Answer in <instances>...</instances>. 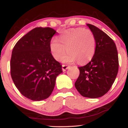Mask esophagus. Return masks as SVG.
<instances>
[{
  "label": "esophagus",
  "instance_id": "esophagus-1",
  "mask_svg": "<svg viewBox=\"0 0 128 128\" xmlns=\"http://www.w3.org/2000/svg\"><path fill=\"white\" fill-rule=\"evenodd\" d=\"M69 68V66H67V65H66V64H62V71H66V69H68Z\"/></svg>",
  "mask_w": 128,
  "mask_h": 128
}]
</instances>
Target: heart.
<instances>
[{"mask_svg":"<svg viewBox=\"0 0 128 128\" xmlns=\"http://www.w3.org/2000/svg\"><path fill=\"white\" fill-rule=\"evenodd\" d=\"M50 51L56 60L62 58L66 62H77L85 64L92 59L96 48V40L92 30L84 28H71L62 32L58 40H53L50 45Z\"/></svg>","mask_w":128,"mask_h":128,"instance_id":"heart-1","label":"heart"}]
</instances>
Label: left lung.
<instances>
[{"mask_svg":"<svg viewBox=\"0 0 128 128\" xmlns=\"http://www.w3.org/2000/svg\"><path fill=\"white\" fill-rule=\"evenodd\" d=\"M96 40L95 54L86 66L78 67L80 75L75 87L82 96L97 98L111 88L118 74V58L112 39L99 28L87 24Z\"/></svg>","mask_w":128,"mask_h":128,"instance_id":"left-lung-1","label":"left lung"}]
</instances>
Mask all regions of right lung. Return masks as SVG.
<instances>
[{
	"label": "right lung",
	"instance_id": "obj_1",
	"mask_svg": "<svg viewBox=\"0 0 128 128\" xmlns=\"http://www.w3.org/2000/svg\"><path fill=\"white\" fill-rule=\"evenodd\" d=\"M56 31L51 28H36L18 40L10 62L12 79L21 94L34 101L48 98L56 78L62 72V65L50 51Z\"/></svg>",
	"mask_w": 128,
	"mask_h": 128
}]
</instances>
